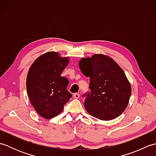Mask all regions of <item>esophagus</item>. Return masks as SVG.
<instances>
[{
    "label": "esophagus",
    "mask_w": 156,
    "mask_h": 156,
    "mask_svg": "<svg viewBox=\"0 0 156 156\" xmlns=\"http://www.w3.org/2000/svg\"><path fill=\"white\" fill-rule=\"evenodd\" d=\"M80 94H78V93H75V94H73V97H74V98H80Z\"/></svg>",
    "instance_id": "esophagus-1"
}]
</instances>
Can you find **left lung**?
Wrapping results in <instances>:
<instances>
[{
  "mask_svg": "<svg viewBox=\"0 0 156 156\" xmlns=\"http://www.w3.org/2000/svg\"><path fill=\"white\" fill-rule=\"evenodd\" d=\"M79 67L82 74L90 77L91 92L84 102L88 113L102 121L122 114L128 105L131 87L117 63L109 56L98 54L82 58Z\"/></svg>",
  "mask_w": 156,
  "mask_h": 156,
  "instance_id": "1",
  "label": "left lung"
}]
</instances>
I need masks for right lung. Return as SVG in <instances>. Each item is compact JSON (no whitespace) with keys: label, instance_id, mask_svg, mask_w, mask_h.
Returning <instances> with one entry per match:
<instances>
[{"label":"right lung","instance_id":"1","mask_svg":"<svg viewBox=\"0 0 156 156\" xmlns=\"http://www.w3.org/2000/svg\"><path fill=\"white\" fill-rule=\"evenodd\" d=\"M69 62L68 57L48 51L36 59L29 69L26 81L28 97L43 118L50 119L61 113L72 97L67 90L68 80L61 76Z\"/></svg>","mask_w":156,"mask_h":156}]
</instances>
